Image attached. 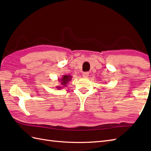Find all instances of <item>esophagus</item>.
Segmentation results:
<instances>
[{
  "label": "esophagus",
  "mask_w": 151,
  "mask_h": 151,
  "mask_svg": "<svg viewBox=\"0 0 151 151\" xmlns=\"http://www.w3.org/2000/svg\"><path fill=\"white\" fill-rule=\"evenodd\" d=\"M88 76H89V73L88 72H84V73H83V74H82V76L84 78H88Z\"/></svg>",
  "instance_id": "1"
}]
</instances>
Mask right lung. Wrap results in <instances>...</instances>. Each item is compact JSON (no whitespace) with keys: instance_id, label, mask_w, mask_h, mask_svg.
Masks as SVG:
<instances>
[{"instance_id":"right-lung-1","label":"right lung","mask_w":151,"mask_h":151,"mask_svg":"<svg viewBox=\"0 0 151 151\" xmlns=\"http://www.w3.org/2000/svg\"><path fill=\"white\" fill-rule=\"evenodd\" d=\"M71 78H72V76L70 75H63L62 78L58 79V81H60V86H56V88L60 89L66 87L67 84H68V82H69V81H71Z\"/></svg>"}]
</instances>
